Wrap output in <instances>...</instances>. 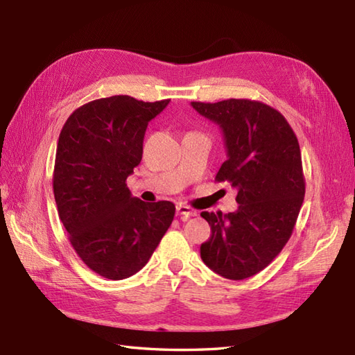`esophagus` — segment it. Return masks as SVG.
I'll list each match as a JSON object with an SVG mask.
<instances>
[{
	"label": "esophagus",
	"mask_w": 355,
	"mask_h": 355,
	"mask_svg": "<svg viewBox=\"0 0 355 355\" xmlns=\"http://www.w3.org/2000/svg\"><path fill=\"white\" fill-rule=\"evenodd\" d=\"M177 215L183 216V220H187V218L197 215V210H193L192 207L184 205H177Z\"/></svg>",
	"instance_id": "1"
}]
</instances>
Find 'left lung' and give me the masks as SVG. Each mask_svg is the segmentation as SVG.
Here are the masks:
<instances>
[{
    "instance_id": "obj_1",
    "label": "left lung",
    "mask_w": 355,
    "mask_h": 355,
    "mask_svg": "<svg viewBox=\"0 0 355 355\" xmlns=\"http://www.w3.org/2000/svg\"><path fill=\"white\" fill-rule=\"evenodd\" d=\"M221 128L227 160L218 182L236 189V212H201L212 235L201 244V259L232 281L266 268L290 239L305 197L302 157L296 134L268 105L248 99L191 102Z\"/></svg>"
}]
</instances>
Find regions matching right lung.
<instances>
[{
	"label": "right lung",
	"mask_w": 355,
	"mask_h": 355,
	"mask_svg": "<svg viewBox=\"0 0 355 355\" xmlns=\"http://www.w3.org/2000/svg\"><path fill=\"white\" fill-rule=\"evenodd\" d=\"M168 101L111 96L82 105L59 134L53 192L69 239L88 268L112 281L146 266L175 206L131 195L126 178L139 166L143 139Z\"/></svg>",
	"instance_id": "1"
}]
</instances>
